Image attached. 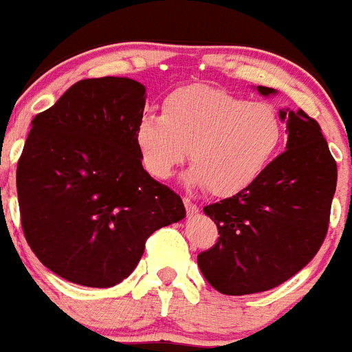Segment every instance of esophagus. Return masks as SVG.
Wrapping results in <instances>:
<instances>
[{"label": "esophagus", "instance_id": "1", "mask_svg": "<svg viewBox=\"0 0 352 352\" xmlns=\"http://www.w3.org/2000/svg\"><path fill=\"white\" fill-rule=\"evenodd\" d=\"M183 205H185V210H187L188 216H194V214L199 210V207H197L196 203H194L190 197H183Z\"/></svg>", "mask_w": 352, "mask_h": 352}]
</instances>
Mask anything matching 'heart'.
Wrapping results in <instances>:
<instances>
[{"label": "heart", "instance_id": "heart-1", "mask_svg": "<svg viewBox=\"0 0 352 352\" xmlns=\"http://www.w3.org/2000/svg\"><path fill=\"white\" fill-rule=\"evenodd\" d=\"M133 138L153 178L167 179L188 155L194 165L188 182L226 197L248 188L268 169L283 145L284 124L270 104L190 84L164 98L162 117L142 115Z\"/></svg>", "mask_w": 352, "mask_h": 352}]
</instances>
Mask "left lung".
<instances>
[{"mask_svg":"<svg viewBox=\"0 0 352 352\" xmlns=\"http://www.w3.org/2000/svg\"><path fill=\"white\" fill-rule=\"evenodd\" d=\"M278 115L287 124L286 151L248 188L203 208L219 237L197 255V266L223 295L286 283L315 257L329 228L338 174L329 145L318 122L302 109Z\"/></svg>","mask_w":352,"mask_h":352,"instance_id":"8db88e82","label":"left lung"}]
</instances>
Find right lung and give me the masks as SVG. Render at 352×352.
<instances>
[{
	"label": "right lung",
	"mask_w": 352,
	"mask_h": 352,
	"mask_svg": "<svg viewBox=\"0 0 352 352\" xmlns=\"http://www.w3.org/2000/svg\"><path fill=\"white\" fill-rule=\"evenodd\" d=\"M145 98L133 78H84L32 120L16 173L23 234L69 283H122L149 235L185 217L182 197L142 167L133 133Z\"/></svg>",
	"instance_id": "right-lung-1"
}]
</instances>
